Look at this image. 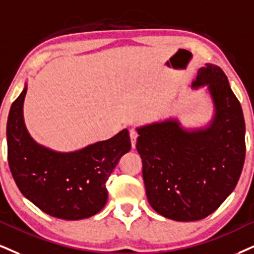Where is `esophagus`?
Masks as SVG:
<instances>
[{
    "label": "esophagus",
    "mask_w": 254,
    "mask_h": 254,
    "mask_svg": "<svg viewBox=\"0 0 254 254\" xmlns=\"http://www.w3.org/2000/svg\"><path fill=\"white\" fill-rule=\"evenodd\" d=\"M129 136H130V142H132V147H135L136 139L137 136H139V134H137V130L135 128H132V129L129 130Z\"/></svg>",
    "instance_id": "34e87169"
}]
</instances>
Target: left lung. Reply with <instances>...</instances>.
<instances>
[{
    "instance_id": "left-lung-1",
    "label": "left lung",
    "mask_w": 254,
    "mask_h": 254,
    "mask_svg": "<svg viewBox=\"0 0 254 254\" xmlns=\"http://www.w3.org/2000/svg\"><path fill=\"white\" fill-rule=\"evenodd\" d=\"M208 84L215 114L211 126L186 132L168 120L137 129L136 149L148 202L177 221L208 217L233 192L245 161V120L220 67L200 68L193 87Z\"/></svg>"
}]
</instances>
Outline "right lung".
<instances>
[{
	"label": "right lung",
	"instance_id": "add662e5",
	"mask_svg": "<svg viewBox=\"0 0 254 254\" xmlns=\"http://www.w3.org/2000/svg\"><path fill=\"white\" fill-rule=\"evenodd\" d=\"M27 88L12 102L7 122L8 164L18 190L41 211L64 220L89 218L106 205L109 175L129 152L127 129L79 152L56 153L37 145L22 115Z\"/></svg>",
	"mask_w": 254,
	"mask_h": 254
}]
</instances>
